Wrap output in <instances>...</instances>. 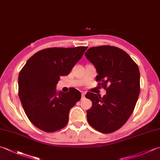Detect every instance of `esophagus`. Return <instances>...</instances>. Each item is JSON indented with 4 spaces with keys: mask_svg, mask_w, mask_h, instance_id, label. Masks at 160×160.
Segmentation results:
<instances>
[{
    "mask_svg": "<svg viewBox=\"0 0 160 160\" xmlns=\"http://www.w3.org/2000/svg\"><path fill=\"white\" fill-rule=\"evenodd\" d=\"M81 93H82V98H84V94H85V93H84L83 92H81Z\"/></svg>",
    "mask_w": 160,
    "mask_h": 160,
    "instance_id": "34e87169",
    "label": "esophagus"
}]
</instances>
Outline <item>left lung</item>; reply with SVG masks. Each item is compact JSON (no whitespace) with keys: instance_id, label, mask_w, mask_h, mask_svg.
Wrapping results in <instances>:
<instances>
[{"instance_id":"1","label":"left lung","mask_w":160,"mask_h":160,"mask_svg":"<svg viewBox=\"0 0 160 160\" xmlns=\"http://www.w3.org/2000/svg\"><path fill=\"white\" fill-rule=\"evenodd\" d=\"M85 56L98 73V85L107 92L103 97L86 93L92 102L87 112V121L99 132L112 133L126 123L135 108L140 92L139 67L126 52L114 46L92 47Z\"/></svg>"}]
</instances>
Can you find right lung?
Masks as SVG:
<instances>
[{"instance_id":"1","label":"right lung","mask_w":160,"mask_h":160,"mask_svg":"<svg viewBox=\"0 0 160 160\" xmlns=\"http://www.w3.org/2000/svg\"><path fill=\"white\" fill-rule=\"evenodd\" d=\"M88 47L48 48L31 57L18 78V96L28 119L46 132L67 126L70 109L79 101L81 93L71 88L58 92L56 84L60 76H67Z\"/></svg>"}]
</instances>
